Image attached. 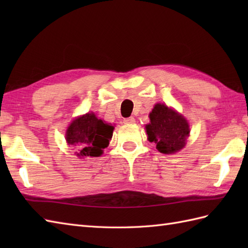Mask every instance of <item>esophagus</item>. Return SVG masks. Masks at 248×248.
I'll list each match as a JSON object with an SVG mask.
<instances>
[{
    "mask_svg": "<svg viewBox=\"0 0 248 248\" xmlns=\"http://www.w3.org/2000/svg\"><path fill=\"white\" fill-rule=\"evenodd\" d=\"M134 123H135L134 117H129V118H124V124H132Z\"/></svg>",
    "mask_w": 248,
    "mask_h": 248,
    "instance_id": "obj_1",
    "label": "esophagus"
}]
</instances>
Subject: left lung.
<instances>
[{
    "label": "left lung",
    "instance_id": "left-lung-1",
    "mask_svg": "<svg viewBox=\"0 0 248 248\" xmlns=\"http://www.w3.org/2000/svg\"><path fill=\"white\" fill-rule=\"evenodd\" d=\"M149 118L150 123L146 124L148 140L155 143L161 154H175L186 146L189 125L182 115L165 104L156 103Z\"/></svg>",
    "mask_w": 248,
    "mask_h": 248
}]
</instances>
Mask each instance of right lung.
Here are the masks:
<instances>
[{
  "label": "right lung",
  "instance_id": "right-lung-1",
  "mask_svg": "<svg viewBox=\"0 0 248 248\" xmlns=\"http://www.w3.org/2000/svg\"><path fill=\"white\" fill-rule=\"evenodd\" d=\"M114 127L93 113L76 118L66 131L68 145L76 147L78 156H100L113 136Z\"/></svg>",
  "mask_w": 248,
  "mask_h": 248
}]
</instances>
